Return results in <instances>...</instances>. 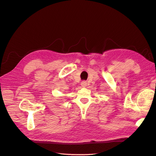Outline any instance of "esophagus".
Listing matches in <instances>:
<instances>
[{"label":"esophagus","instance_id":"1","mask_svg":"<svg viewBox=\"0 0 156 156\" xmlns=\"http://www.w3.org/2000/svg\"><path fill=\"white\" fill-rule=\"evenodd\" d=\"M81 85L82 87H86L87 86V81H83L81 83Z\"/></svg>","mask_w":156,"mask_h":156}]
</instances>
